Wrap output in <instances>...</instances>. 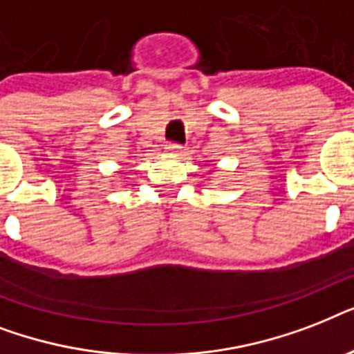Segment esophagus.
<instances>
[{"instance_id": "obj_1", "label": "esophagus", "mask_w": 354, "mask_h": 354, "mask_svg": "<svg viewBox=\"0 0 354 354\" xmlns=\"http://www.w3.org/2000/svg\"><path fill=\"white\" fill-rule=\"evenodd\" d=\"M165 149L167 152H171V154H176V156H182L183 152H185V147L180 143H174V141H172V143H167Z\"/></svg>"}]
</instances>
